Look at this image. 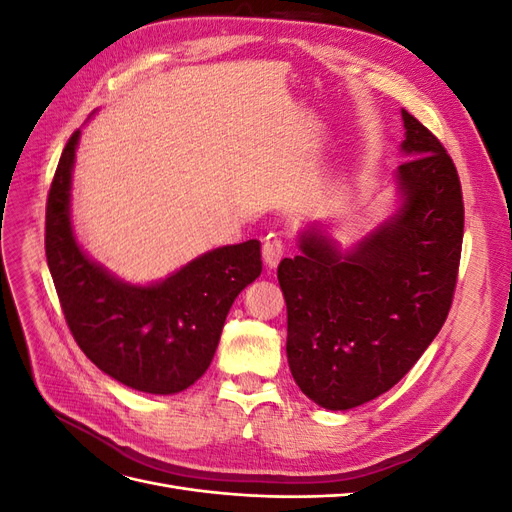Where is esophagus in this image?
Masks as SVG:
<instances>
[{
  "label": "esophagus",
  "instance_id": "obj_1",
  "mask_svg": "<svg viewBox=\"0 0 512 512\" xmlns=\"http://www.w3.org/2000/svg\"><path fill=\"white\" fill-rule=\"evenodd\" d=\"M282 256H284V243L277 237H267L265 245H262V258H265V265L269 269H275L280 265Z\"/></svg>",
  "mask_w": 512,
  "mask_h": 512
}]
</instances>
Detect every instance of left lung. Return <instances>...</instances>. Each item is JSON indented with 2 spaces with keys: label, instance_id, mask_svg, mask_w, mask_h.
Instances as JSON below:
<instances>
[{
  "label": "left lung",
  "instance_id": "8db88e82",
  "mask_svg": "<svg viewBox=\"0 0 512 512\" xmlns=\"http://www.w3.org/2000/svg\"><path fill=\"white\" fill-rule=\"evenodd\" d=\"M406 160L393 173L389 218L342 250L327 230L299 232L301 254L277 267L286 354L299 389L327 410H350L404 378L451 309L463 200L442 143L401 108Z\"/></svg>",
  "mask_w": 512,
  "mask_h": 512
}]
</instances>
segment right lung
<instances>
[{
    "mask_svg": "<svg viewBox=\"0 0 512 512\" xmlns=\"http://www.w3.org/2000/svg\"><path fill=\"white\" fill-rule=\"evenodd\" d=\"M81 130L61 153L46 200V262L76 344L134 391L175 395L205 374L239 292L262 271L260 241L215 247L164 280L132 284L91 258L72 226Z\"/></svg>",
    "mask_w": 512,
    "mask_h": 512,
    "instance_id": "add662e5",
    "label": "right lung"
}]
</instances>
